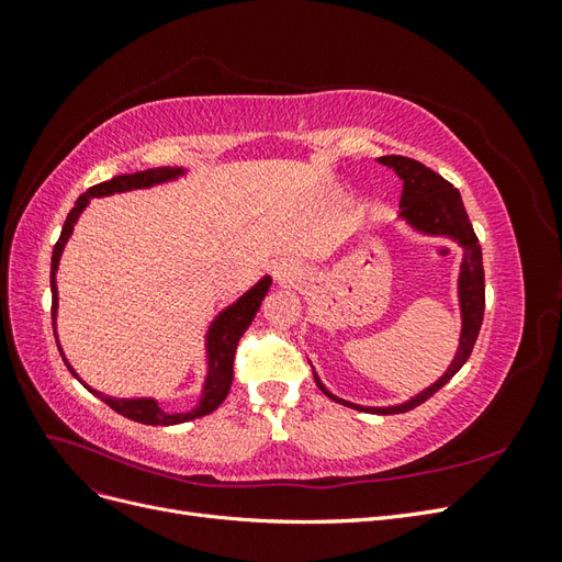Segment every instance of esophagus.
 I'll list each match as a JSON object with an SVG mask.
<instances>
[{
    "label": "esophagus",
    "mask_w": 562,
    "mask_h": 562,
    "mask_svg": "<svg viewBox=\"0 0 562 562\" xmlns=\"http://www.w3.org/2000/svg\"><path fill=\"white\" fill-rule=\"evenodd\" d=\"M274 279L283 288H293L304 279V269L293 260H283L274 267Z\"/></svg>",
    "instance_id": "obj_1"
}]
</instances>
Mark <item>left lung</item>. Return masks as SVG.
I'll return each mask as SVG.
<instances>
[{"mask_svg":"<svg viewBox=\"0 0 562 562\" xmlns=\"http://www.w3.org/2000/svg\"><path fill=\"white\" fill-rule=\"evenodd\" d=\"M378 161L391 168V171L403 180V192L398 203L401 223L407 229H413L415 234L443 236V239H450L462 248V265H459V277H457V302H459L462 328H459V345L454 351V359L434 384L424 386L415 396L396 405H359V403L339 398L321 382L314 366L312 370H314L316 386L335 403H342L347 407H353V411L372 413V415H396V413L413 411V407H417L419 403L431 398L436 391L443 384H448L454 372L467 363L483 323L485 274H483V252H481L479 239H475L462 196H459L454 187L446 178H440L438 173L431 171V168H427L415 159L391 155V157H380Z\"/></svg>","mask_w":562,"mask_h":562,"instance_id":"8db88e82","label":"left lung"}]
</instances>
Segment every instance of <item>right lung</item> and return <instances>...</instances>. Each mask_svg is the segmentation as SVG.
<instances>
[{
    "label": "right lung",
    "instance_id": "right-lung-1",
    "mask_svg": "<svg viewBox=\"0 0 562 562\" xmlns=\"http://www.w3.org/2000/svg\"><path fill=\"white\" fill-rule=\"evenodd\" d=\"M187 173H190V171H187V168H182V166H159V168H147V171H138V173L114 176L112 180H105V182L91 187V190H87L77 199L75 209L67 213V220H65L63 232H60V239L54 246V255H50L54 333H56V342H58V349L63 353V361H65L67 370H70L72 375L83 386H87L93 396H98L100 401H105L112 407V411H116L119 415H124L133 422L151 424V427H173V424H182V422L203 417V415L213 413L215 407L227 398L229 386H232V378H234L232 363H234L236 345H239L241 335L250 326V321L255 318V314H258L265 295L269 293L271 277L265 274L262 279H258V283H252L244 295H239L232 304H227V307L220 310L215 314V318L209 323L206 335H203V353H206V378H203V382H201L196 405L190 407V411L171 413V411H166V407H161V403L155 396H110V394H105V391H98V389H93L91 384H87L79 378V372L72 368V363L65 359V351H63L60 339H58V281H56V274H58V267H60L63 250H65L67 241H70L77 220L81 217L83 211L89 209L91 199L112 196V194L133 192V190H149V187L187 178Z\"/></svg>",
    "mask_w": 562,
    "mask_h": 562
}]
</instances>
